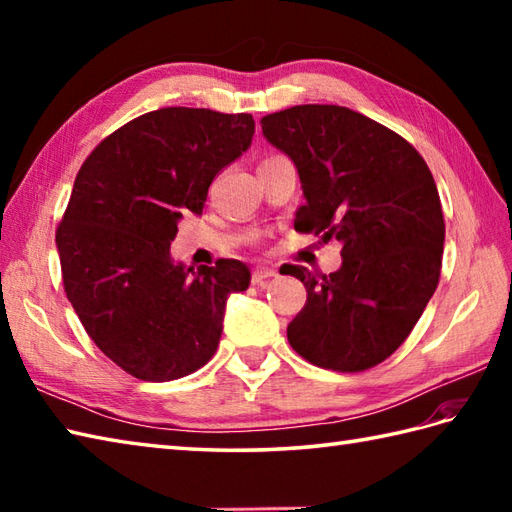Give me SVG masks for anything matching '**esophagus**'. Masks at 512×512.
<instances>
[{"mask_svg": "<svg viewBox=\"0 0 512 512\" xmlns=\"http://www.w3.org/2000/svg\"><path fill=\"white\" fill-rule=\"evenodd\" d=\"M275 275H277V270H275V268H268V266H257V268L253 270V284H264L266 279L275 277Z\"/></svg>", "mask_w": 512, "mask_h": 512, "instance_id": "esophagus-1", "label": "esophagus"}]
</instances>
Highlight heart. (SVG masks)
Segmentation results:
<instances>
[{
    "label": "heart",
    "mask_w": 512,
    "mask_h": 512,
    "mask_svg": "<svg viewBox=\"0 0 512 512\" xmlns=\"http://www.w3.org/2000/svg\"><path fill=\"white\" fill-rule=\"evenodd\" d=\"M273 156H277V154H273ZM273 156H266V158H273ZM266 158H264V160H266Z\"/></svg>",
    "instance_id": "b5f03b06"
}]
</instances>
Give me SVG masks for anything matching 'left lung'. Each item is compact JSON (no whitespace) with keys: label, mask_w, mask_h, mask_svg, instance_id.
<instances>
[{"label":"left lung","mask_w":512,"mask_h":512,"mask_svg":"<svg viewBox=\"0 0 512 512\" xmlns=\"http://www.w3.org/2000/svg\"><path fill=\"white\" fill-rule=\"evenodd\" d=\"M262 129L299 171L306 204L295 231L343 244L336 273L290 268L308 301L288 341L312 365L365 372L405 343L438 288L436 180L405 138L341 105H295L264 116Z\"/></svg>","instance_id":"8db88e82"}]
</instances>
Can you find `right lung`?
I'll use <instances>...</instances> for the list:
<instances>
[{
    "mask_svg": "<svg viewBox=\"0 0 512 512\" xmlns=\"http://www.w3.org/2000/svg\"><path fill=\"white\" fill-rule=\"evenodd\" d=\"M253 134L250 114L162 107L103 138L76 173L57 228L63 288L96 347L134 378L198 372L220 345L228 295L250 284L237 259L193 273L169 246Z\"/></svg>",
    "mask_w": 512,
    "mask_h": 512,
    "instance_id": "1",
    "label": "right lung"
}]
</instances>
